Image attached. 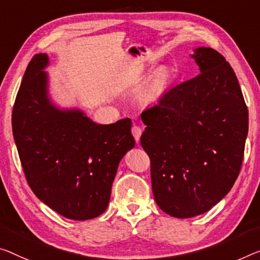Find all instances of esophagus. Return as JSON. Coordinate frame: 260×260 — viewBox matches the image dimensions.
I'll use <instances>...</instances> for the list:
<instances>
[{
  "label": "esophagus",
  "mask_w": 260,
  "mask_h": 260,
  "mask_svg": "<svg viewBox=\"0 0 260 260\" xmlns=\"http://www.w3.org/2000/svg\"><path fill=\"white\" fill-rule=\"evenodd\" d=\"M131 133H133V135H134L136 143H139V138H141V136H142L141 127H139L138 125H134L133 127H131Z\"/></svg>",
  "instance_id": "obj_1"
}]
</instances>
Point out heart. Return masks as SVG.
Masks as SVG:
<instances>
[{
	"instance_id": "b5f03b06",
	"label": "heart",
	"mask_w": 260,
	"mask_h": 260,
	"mask_svg": "<svg viewBox=\"0 0 260 260\" xmlns=\"http://www.w3.org/2000/svg\"><path fill=\"white\" fill-rule=\"evenodd\" d=\"M170 82V74L166 70H160L153 75L151 79L149 91L152 96H158V95L162 94L165 89L167 88V85Z\"/></svg>"
}]
</instances>
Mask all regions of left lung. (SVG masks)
Wrapping results in <instances>:
<instances>
[{"mask_svg":"<svg viewBox=\"0 0 260 260\" xmlns=\"http://www.w3.org/2000/svg\"><path fill=\"white\" fill-rule=\"evenodd\" d=\"M191 58L200 74L141 115L155 203L177 218L206 213L229 193L249 129L244 98L225 58L210 47H198Z\"/></svg>","mask_w":260,"mask_h":260,"instance_id":"1","label":"left lung"}]
</instances>
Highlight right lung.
Masks as SVG:
<instances>
[{
  "mask_svg": "<svg viewBox=\"0 0 260 260\" xmlns=\"http://www.w3.org/2000/svg\"><path fill=\"white\" fill-rule=\"evenodd\" d=\"M46 53L26 67L13 109V134L26 181L63 217L85 221L105 213L119 161L135 146L131 119L98 124L49 98Z\"/></svg>",
  "mask_w": 260,
  "mask_h": 260,
  "instance_id": "right-lung-1",
  "label": "right lung"
}]
</instances>
